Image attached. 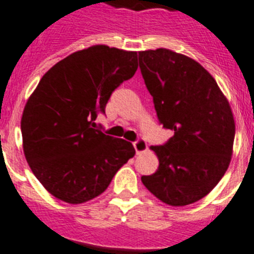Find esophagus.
Listing matches in <instances>:
<instances>
[{
  "label": "esophagus",
  "mask_w": 254,
  "mask_h": 254,
  "mask_svg": "<svg viewBox=\"0 0 254 254\" xmlns=\"http://www.w3.org/2000/svg\"><path fill=\"white\" fill-rule=\"evenodd\" d=\"M133 146H134V150L137 154H141V153L146 152V149H148V144H146L145 140H142V138L133 142Z\"/></svg>",
  "instance_id": "34e87169"
}]
</instances>
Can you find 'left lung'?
<instances>
[{"instance_id":"left-lung-1","label":"left lung","mask_w":254,"mask_h":254,"mask_svg":"<svg viewBox=\"0 0 254 254\" xmlns=\"http://www.w3.org/2000/svg\"><path fill=\"white\" fill-rule=\"evenodd\" d=\"M138 61L160 123L174 131L165 145L150 146L158 169L141 181L165 204H193L212 191L229 166L236 133L232 108L193 58L160 48L138 52Z\"/></svg>"}]
</instances>
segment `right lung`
Segmentation results:
<instances>
[{
  "label": "right lung",
  "instance_id": "right-lung-1",
  "mask_svg": "<svg viewBox=\"0 0 254 254\" xmlns=\"http://www.w3.org/2000/svg\"><path fill=\"white\" fill-rule=\"evenodd\" d=\"M137 70V52L93 45L42 75L21 119L30 169L52 196L67 204L96 198L135 154L133 145L94 129L114 89Z\"/></svg>",
  "mask_w": 254,
  "mask_h": 254
}]
</instances>
